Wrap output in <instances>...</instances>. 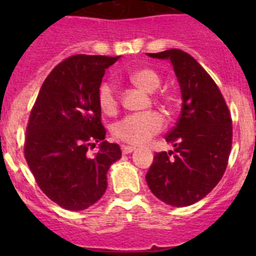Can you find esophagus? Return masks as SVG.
Returning <instances> with one entry per match:
<instances>
[{
  "label": "esophagus",
  "mask_w": 256,
  "mask_h": 256,
  "mask_svg": "<svg viewBox=\"0 0 256 256\" xmlns=\"http://www.w3.org/2000/svg\"><path fill=\"white\" fill-rule=\"evenodd\" d=\"M134 150H136V148H133V146H126V144H124V146H122V152H123L124 155L133 152Z\"/></svg>",
  "instance_id": "1"
}]
</instances>
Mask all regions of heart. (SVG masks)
Segmentation results:
<instances>
[{"mask_svg": "<svg viewBox=\"0 0 256 256\" xmlns=\"http://www.w3.org/2000/svg\"><path fill=\"white\" fill-rule=\"evenodd\" d=\"M130 80L146 92L156 91L160 86V76L155 70L144 68L130 74ZM100 108L106 114H112L118 108L116 87L112 80H105L97 90ZM164 126V118L156 112L130 114L112 126V136L122 142L142 144L151 140Z\"/></svg>", "mask_w": 256, "mask_h": 256, "instance_id": "heart-1", "label": "heart"}]
</instances>
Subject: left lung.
Returning <instances> with one entry per match:
<instances>
[{
  "label": "left lung",
  "mask_w": 256,
  "mask_h": 256,
  "mask_svg": "<svg viewBox=\"0 0 256 256\" xmlns=\"http://www.w3.org/2000/svg\"><path fill=\"white\" fill-rule=\"evenodd\" d=\"M148 55L170 60L182 112L165 136L174 150L154 156L146 182L165 204L188 206L204 198L224 174L232 148L230 112L218 86L190 54L172 48Z\"/></svg>",
  "instance_id": "8db88e82"
}]
</instances>
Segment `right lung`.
<instances>
[{
	"instance_id": "1",
	"label": "right lung",
	"mask_w": 256,
	"mask_h": 256,
	"mask_svg": "<svg viewBox=\"0 0 256 256\" xmlns=\"http://www.w3.org/2000/svg\"><path fill=\"white\" fill-rule=\"evenodd\" d=\"M119 58L74 55L52 69L26 126L24 155L44 195L66 210H84L108 188V168L122 158L105 141L97 90ZM100 142L99 151L89 150Z\"/></svg>"
}]
</instances>
